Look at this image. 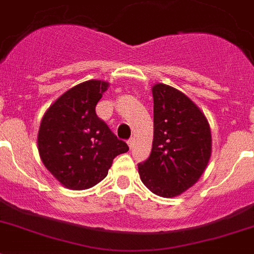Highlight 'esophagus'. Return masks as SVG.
Instances as JSON below:
<instances>
[{"label": "esophagus", "instance_id": "34e87169", "mask_svg": "<svg viewBox=\"0 0 254 254\" xmlns=\"http://www.w3.org/2000/svg\"><path fill=\"white\" fill-rule=\"evenodd\" d=\"M127 143H128L129 148H132V147H133V143H134L133 138H129V139H128V141H127Z\"/></svg>", "mask_w": 254, "mask_h": 254}]
</instances>
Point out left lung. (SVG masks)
<instances>
[{"label":"left lung","mask_w":254,"mask_h":254,"mask_svg":"<svg viewBox=\"0 0 254 254\" xmlns=\"http://www.w3.org/2000/svg\"><path fill=\"white\" fill-rule=\"evenodd\" d=\"M152 95V151L138 173L154 194L176 197L203 175L211 158V128L202 111L178 89L156 83Z\"/></svg>","instance_id":"1"}]
</instances>
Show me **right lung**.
Masks as SVG:
<instances>
[{
	"label": "right lung",
	"instance_id": "add662e5",
	"mask_svg": "<svg viewBox=\"0 0 254 254\" xmlns=\"http://www.w3.org/2000/svg\"><path fill=\"white\" fill-rule=\"evenodd\" d=\"M108 86V82L89 79L72 87L50 106L41 121V159L69 190H87L100 183L115 157L129 149L96 115V105Z\"/></svg>",
	"mask_w": 254,
	"mask_h": 254
}]
</instances>
